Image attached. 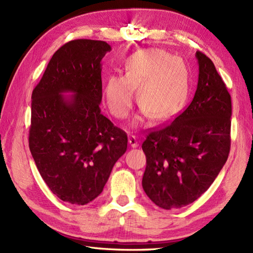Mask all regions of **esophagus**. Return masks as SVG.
Listing matches in <instances>:
<instances>
[{"label": "esophagus", "mask_w": 253, "mask_h": 253, "mask_svg": "<svg viewBox=\"0 0 253 253\" xmlns=\"http://www.w3.org/2000/svg\"><path fill=\"white\" fill-rule=\"evenodd\" d=\"M128 142H129L131 148H137L139 146V141L137 140V138L135 136H130L128 138Z\"/></svg>", "instance_id": "34e87169"}]
</instances>
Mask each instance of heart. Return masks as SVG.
Wrapping results in <instances>:
<instances>
[{"mask_svg": "<svg viewBox=\"0 0 253 253\" xmlns=\"http://www.w3.org/2000/svg\"><path fill=\"white\" fill-rule=\"evenodd\" d=\"M135 89L142 107L133 125H141L150 115L157 121L169 120L184 107L189 93L185 64L160 49L140 50L128 56L125 74L111 75L104 85L105 102L115 117L122 120L129 114Z\"/></svg>", "mask_w": 253, "mask_h": 253, "instance_id": "b5f03b06", "label": "heart"}]
</instances>
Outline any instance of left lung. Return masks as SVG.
Segmentation results:
<instances>
[{
	"label": "left lung",
	"instance_id": "obj_1",
	"mask_svg": "<svg viewBox=\"0 0 253 253\" xmlns=\"http://www.w3.org/2000/svg\"><path fill=\"white\" fill-rule=\"evenodd\" d=\"M198 85L189 106L142 143V188L164 210L179 209L206 192L226 163L232 100L213 62L197 51Z\"/></svg>",
	"mask_w": 253,
	"mask_h": 253
}]
</instances>
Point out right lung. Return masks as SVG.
I'll use <instances>...</instances> for the list:
<instances>
[{"instance_id":"add662e5","label":"right lung","mask_w":253,"mask_h":253,"mask_svg":"<svg viewBox=\"0 0 253 253\" xmlns=\"http://www.w3.org/2000/svg\"><path fill=\"white\" fill-rule=\"evenodd\" d=\"M111 50L105 41L67 42L32 91L31 155L50 190L72 204L94 200L127 150L126 133L100 110L101 61Z\"/></svg>"}]
</instances>
